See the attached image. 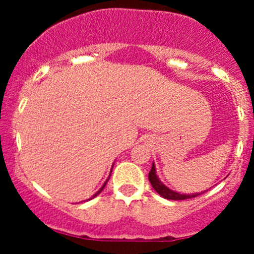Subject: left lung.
Wrapping results in <instances>:
<instances>
[{"instance_id": "left-lung-1", "label": "left lung", "mask_w": 254, "mask_h": 254, "mask_svg": "<svg viewBox=\"0 0 254 254\" xmlns=\"http://www.w3.org/2000/svg\"><path fill=\"white\" fill-rule=\"evenodd\" d=\"M148 181H150L152 188L155 189V190L157 191L162 198L168 199V200H184V199L195 198V196L203 194V191H201V193H194V194H181L178 193V191H175L172 190V189H170L160 181L158 176L156 175V167L153 163H152V167H151L150 173H148Z\"/></svg>"}]
</instances>
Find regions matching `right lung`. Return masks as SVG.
<instances>
[{
	"label": "right lung",
	"instance_id": "obj_1",
	"mask_svg": "<svg viewBox=\"0 0 254 254\" xmlns=\"http://www.w3.org/2000/svg\"><path fill=\"white\" fill-rule=\"evenodd\" d=\"M112 170H113V167H112ZM111 173H112V171H111ZM109 177H111V175H109ZM109 177H108V179H107V181H106V182H104V184H103V186H102V187H101V189H99V190H98V191H97V193H96V194H94V195H93V196H92V198H89V199H88V200H91V199L96 198V196H97V195H98V194H99V193H101V191H102V190H103V189H104V187H106V184H107V182H108V181H109Z\"/></svg>",
	"mask_w": 254,
	"mask_h": 254
}]
</instances>
